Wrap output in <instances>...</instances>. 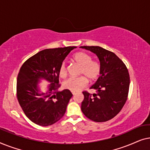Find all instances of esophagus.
<instances>
[{
  "instance_id": "obj_1",
  "label": "esophagus",
  "mask_w": 150,
  "mask_h": 150,
  "mask_svg": "<svg viewBox=\"0 0 150 150\" xmlns=\"http://www.w3.org/2000/svg\"><path fill=\"white\" fill-rule=\"evenodd\" d=\"M71 93H72L73 95H75V94L76 93V91H71Z\"/></svg>"
}]
</instances>
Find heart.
<instances>
[{
	"label": "heart",
	"instance_id": "heart-1",
	"mask_svg": "<svg viewBox=\"0 0 150 150\" xmlns=\"http://www.w3.org/2000/svg\"><path fill=\"white\" fill-rule=\"evenodd\" d=\"M74 60L80 65H81L80 74L79 77H70L63 82V87L65 89L72 91H77L87 85L88 80L94 81L100 74L101 65L96 60H92V57L87 53L79 52L76 53L73 57ZM59 76L61 78H65L67 76L66 63L63 61L61 63L59 69Z\"/></svg>",
	"mask_w": 150,
	"mask_h": 150
}]
</instances>
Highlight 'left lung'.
I'll return each instance as SVG.
<instances>
[{
	"mask_svg": "<svg viewBox=\"0 0 150 150\" xmlns=\"http://www.w3.org/2000/svg\"><path fill=\"white\" fill-rule=\"evenodd\" d=\"M95 53L101 71L98 81L90 87L95 93L83 92L81 110L93 122H104L116 116L128 99L130 76L124 63L112 52L100 46H81Z\"/></svg>",
	"mask_w": 150,
	"mask_h": 150,
	"instance_id": "1",
	"label": "left lung"
}]
</instances>
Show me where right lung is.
Returning <instances> with one entry per match:
<instances>
[{
	"label": "right lung",
	"instance_id": "1",
	"mask_svg": "<svg viewBox=\"0 0 150 150\" xmlns=\"http://www.w3.org/2000/svg\"><path fill=\"white\" fill-rule=\"evenodd\" d=\"M76 46L46 49L30 57L22 65L17 78V98L26 116L35 124L48 126L64 115L72 97L69 89L59 91V69ZM50 81L45 93H39L38 81Z\"/></svg>",
	"mask_w": 150,
	"mask_h": 150
}]
</instances>
